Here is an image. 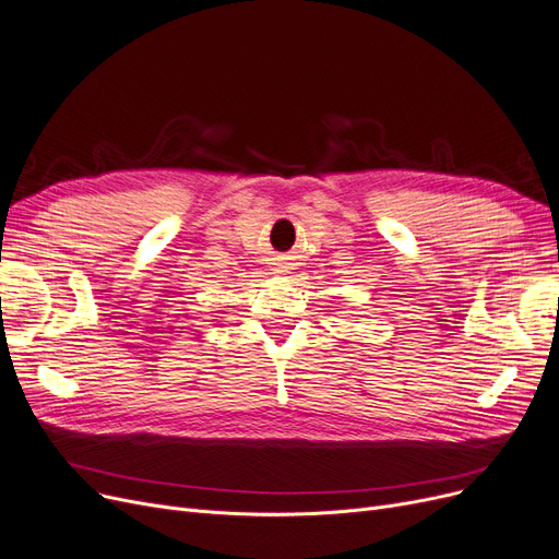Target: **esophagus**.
Masks as SVG:
<instances>
[{
  "label": "esophagus",
  "mask_w": 559,
  "mask_h": 559,
  "mask_svg": "<svg viewBox=\"0 0 559 559\" xmlns=\"http://www.w3.org/2000/svg\"><path fill=\"white\" fill-rule=\"evenodd\" d=\"M275 273H280V275L288 273V265H280V267H275Z\"/></svg>",
  "instance_id": "1"
}]
</instances>
